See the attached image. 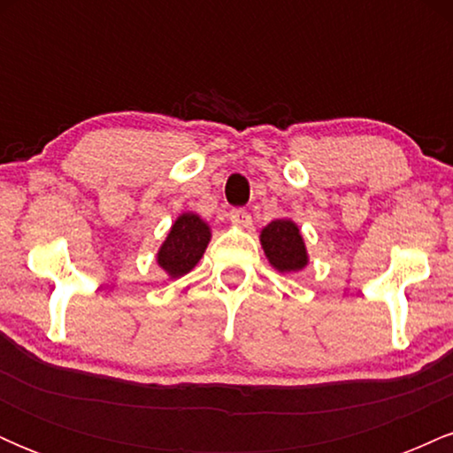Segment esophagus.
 Here are the masks:
<instances>
[{
  "mask_svg": "<svg viewBox=\"0 0 453 453\" xmlns=\"http://www.w3.org/2000/svg\"><path fill=\"white\" fill-rule=\"evenodd\" d=\"M230 221L238 227H249L251 226V215L244 209H232L230 211Z\"/></svg>",
  "mask_w": 453,
  "mask_h": 453,
  "instance_id": "obj_1",
  "label": "esophagus"
}]
</instances>
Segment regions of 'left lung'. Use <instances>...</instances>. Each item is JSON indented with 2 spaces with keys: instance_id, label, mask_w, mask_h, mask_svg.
Wrapping results in <instances>:
<instances>
[{
  "instance_id": "obj_1",
  "label": "left lung",
  "mask_w": 453,
  "mask_h": 453,
  "mask_svg": "<svg viewBox=\"0 0 453 453\" xmlns=\"http://www.w3.org/2000/svg\"><path fill=\"white\" fill-rule=\"evenodd\" d=\"M270 266L279 273H298L309 264V253L300 227L292 219H274L259 234Z\"/></svg>"
}]
</instances>
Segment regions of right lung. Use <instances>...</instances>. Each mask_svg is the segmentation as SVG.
I'll use <instances>...</instances> for the list:
<instances>
[{"label":"right lung","mask_w":453,"mask_h":453,"mask_svg":"<svg viewBox=\"0 0 453 453\" xmlns=\"http://www.w3.org/2000/svg\"><path fill=\"white\" fill-rule=\"evenodd\" d=\"M211 242V227L196 212H180L157 251L159 268L170 279L191 273Z\"/></svg>","instance_id":"right-lung-1"}]
</instances>
